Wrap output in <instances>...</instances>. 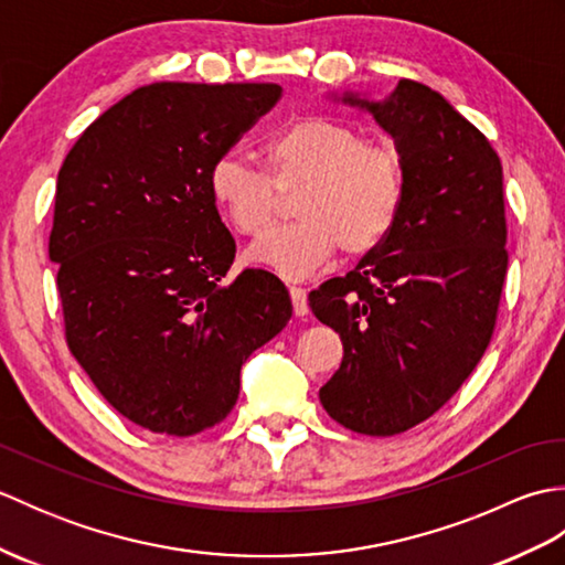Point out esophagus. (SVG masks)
Returning <instances> with one entry per match:
<instances>
[{"instance_id":"1","label":"esophagus","mask_w":565,"mask_h":565,"mask_svg":"<svg viewBox=\"0 0 565 565\" xmlns=\"http://www.w3.org/2000/svg\"><path fill=\"white\" fill-rule=\"evenodd\" d=\"M289 294H291L294 313H296L298 318L308 316V296H306V289H301V286H289Z\"/></svg>"}]
</instances>
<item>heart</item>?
<instances>
[{
  "label": "heart",
  "mask_w": 565,
  "mask_h": 565,
  "mask_svg": "<svg viewBox=\"0 0 565 565\" xmlns=\"http://www.w3.org/2000/svg\"><path fill=\"white\" fill-rule=\"evenodd\" d=\"M267 174L225 154L211 167L209 191L239 235H259L276 213V191L301 189L296 223L274 227L247 249V259L289 279L347 257L374 252L398 223L405 199L403 158L388 142H371L359 128L328 116L296 118L267 148Z\"/></svg>",
  "instance_id": "1"
}]
</instances>
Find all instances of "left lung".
Returning <instances> with one entry per match:
<instances>
[{"instance_id": "left-lung-1", "label": "left lung", "mask_w": 565, "mask_h": 565, "mask_svg": "<svg viewBox=\"0 0 565 565\" xmlns=\"http://www.w3.org/2000/svg\"><path fill=\"white\" fill-rule=\"evenodd\" d=\"M342 102L395 140L405 199L391 235L308 296L344 347L320 403L347 429L391 437L435 415L493 338L508 274L502 164L481 130L419 82L401 79L383 102Z\"/></svg>"}]
</instances>
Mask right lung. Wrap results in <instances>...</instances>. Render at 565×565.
I'll list each match as a JSON object with an SVG mask.
<instances>
[{
    "label": "right lung",
    "instance_id": "right-lung-1",
    "mask_svg": "<svg viewBox=\"0 0 565 565\" xmlns=\"http://www.w3.org/2000/svg\"><path fill=\"white\" fill-rule=\"evenodd\" d=\"M279 84L154 82L104 111L57 172L47 255L65 340L130 423L189 437L233 411L239 369L291 318L274 274L227 279L235 239L211 167Z\"/></svg>",
    "mask_w": 565,
    "mask_h": 565
}]
</instances>
